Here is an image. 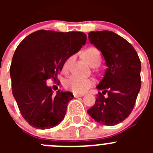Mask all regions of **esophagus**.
I'll return each instance as SVG.
<instances>
[{
	"label": "esophagus",
	"instance_id": "esophagus-1",
	"mask_svg": "<svg viewBox=\"0 0 153 153\" xmlns=\"http://www.w3.org/2000/svg\"><path fill=\"white\" fill-rule=\"evenodd\" d=\"M84 94H76V93H75L74 94V98H78V97H83L84 96Z\"/></svg>",
	"mask_w": 153,
	"mask_h": 153
}]
</instances>
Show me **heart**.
<instances>
[{
    "mask_svg": "<svg viewBox=\"0 0 153 153\" xmlns=\"http://www.w3.org/2000/svg\"><path fill=\"white\" fill-rule=\"evenodd\" d=\"M84 57L88 64L92 67L99 65L101 62V54L95 47H90L84 52ZM73 57H69L63 65V70L67 71ZM94 81L91 78H84L76 75H71L64 81V85L66 89L75 93H84L91 86H93Z\"/></svg>",
    "mask_w": 153,
    "mask_h": 153,
    "instance_id": "heart-1",
    "label": "heart"
}]
</instances>
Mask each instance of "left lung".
<instances>
[{
  "label": "left lung",
  "instance_id": "1",
  "mask_svg": "<svg viewBox=\"0 0 153 153\" xmlns=\"http://www.w3.org/2000/svg\"><path fill=\"white\" fill-rule=\"evenodd\" d=\"M88 35L89 42L102 53L107 68L96 86L102 92H98L87 113L96 122L114 126L124 121L133 109L141 85V61L134 47L115 32L97 31Z\"/></svg>",
  "mask_w": 153,
  "mask_h": 153
}]
</instances>
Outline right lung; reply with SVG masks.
<instances>
[{"instance_id":"add662e5","label":"right lung","mask_w":153,"mask_h":153,"mask_svg":"<svg viewBox=\"0 0 153 153\" xmlns=\"http://www.w3.org/2000/svg\"><path fill=\"white\" fill-rule=\"evenodd\" d=\"M86 40L84 32L38 30L18 46L10 69L12 94L32 126L50 129L64 118L73 95L58 90L54 95L47 81L57 79L64 62L85 45Z\"/></svg>"}]
</instances>
